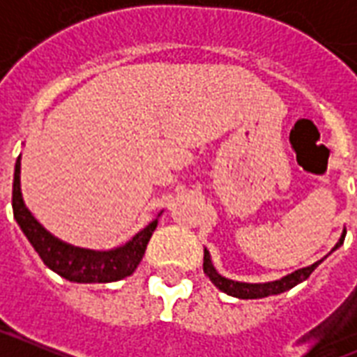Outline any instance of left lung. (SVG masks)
I'll return each mask as SVG.
<instances>
[{"mask_svg": "<svg viewBox=\"0 0 357 357\" xmlns=\"http://www.w3.org/2000/svg\"><path fill=\"white\" fill-rule=\"evenodd\" d=\"M344 236H347V230L342 232L341 239H339V243L335 245V249L339 245L344 241ZM322 262V260H320ZM320 262H314L309 268L298 269V271H294L290 275L282 277L281 281H273V282H264V284H249V282H236L230 281V279H225L221 277L217 271H215L213 264H211V258H209V252L204 251V273L209 277V281L213 282L215 287L222 290L228 296H234V298L239 299H258V298H266V296H275V294L287 292L290 288H294L299 282H303L305 279H309L312 271L317 269V266Z\"/></svg>", "mask_w": 357, "mask_h": 357, "instance_id": "1", "label": "left lung"}]
</instances>
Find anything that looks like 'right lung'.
<instances>
[{
	"mask_svg": "<svg viewBox=\"0 0 357 357\" xmlns=\"http://www.w3.org/2000/svg\"><path fill=\"white\" fill-rule=\"evenodd\" d=\"M13 213L22 232L39 252L40 260L52 271L73 282H114L129 277L142 260L149 238L157 228V221L149 222L129 243L114 251L95 252L59 241L46 232L24 206L20 192V157L16 159L13 179Z\"/></svg>",
	"mask_w": 357,
	"mask_h": 357,
	"instance_id": "1",
	"label": "right lung"
}]
</instances>
